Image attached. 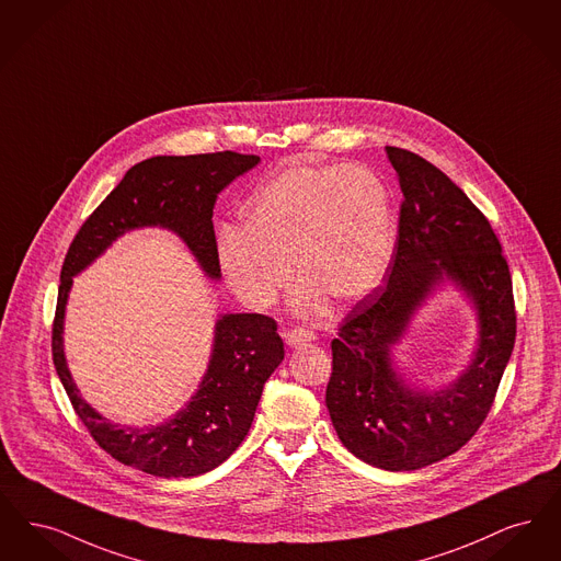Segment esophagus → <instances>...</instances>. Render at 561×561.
Wrapping results in <instances>:
<instances>
[{
    "label": "esophagus",
    "instance_id": "1",
    "mask_svg": "<svg viewBox=\"0 0 561 561\" xmlns=\"http://www.w3.org/2000/svg\"><path fill=\"white\" fill-rule=\"evenodd\" d=\"M287 343L291 345V347H297V345H306V343L314 342L317 340V335L310 331V329H304V327H297V329H291L287 335Z\"/></svg>",
    "mask_w": 561,
    "mask_h": 561
}]
</instances>
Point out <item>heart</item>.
Instances as JSON below:
<instances>
[{"mask_svg": "<svg viewBox=\"0 0 561 561\" xmlns=\"http://www.w3.org/2000/svg\"><path fill=\"white\" fill-rule=\"evenodd\" d=\"M398 224L388 184L358 165L280 171L244 205L243 232L224 230L221 272L247 306L268 308L304 276L295 310L320 314L327 297L356 304L391 266Z\"/></svg>", "mask_w": 561, "mask_h": 561, "instance_id": "obj_1", "label": "heart"}]
</instances>
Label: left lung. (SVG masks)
<instances>
[{
    "mask_svg": "<svg viewBox=\"0 0 561 561\" xmlns=\"http://www.w3.org/2000/svg\"><path fill=\"white\" fill-rule=\"evenodd\" d=\"M400 205L388 283L358 301L331 342L327 409L343 446L365 463L414 471L457 453L484 423L515 343L512 274L486 216L436 165L386 147ZM444 279L473 301L481 333L472 365L446 389L419 391L390 366L416 307Z\"/></svg>",
    "mask_w": 561,
    "mask_h": 561,
    "instance_id": "1",
    "label": "left lung"
}]
</instances>
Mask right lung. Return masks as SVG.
I'll return each mask as SVG.
<instances>
[{"label":"right lung","instance_id":"right-lung-1","mask_svg":"<svg viewBox=\"0 0 561 561\" xmlns=\"http://www.w3.org/2000/svg\"><path fill=\"white\" fill-rule=\"evenodd\" d=\"M257 163L260 157L232 150L152 157L136 163L83 221L67 251L51 324V358L75 413L98 446L119 463L159 478H193L224 463L247 436L264 383L285 358V345L274 318L224 314L216 322L207 373L191 402L161 425L122 427L79 396L67 366L62 327L73 276L125 232L161 226L175 232L203 272L218 280L221 274L211 219L216 198L234 178Z\"/></svg>","mask_w":561,"mask_h":561}]
</instances>
